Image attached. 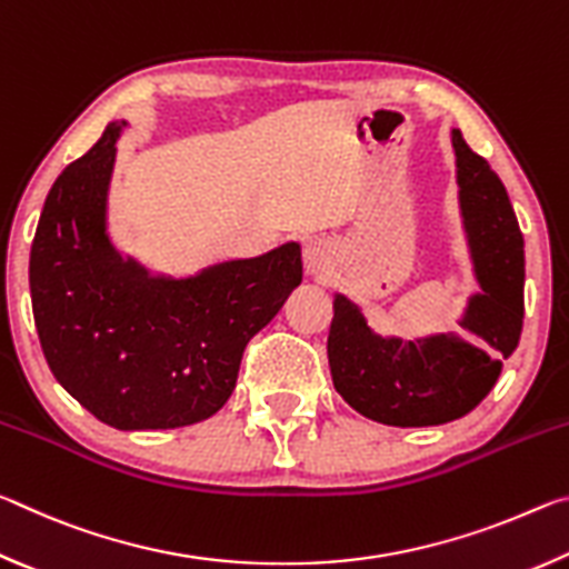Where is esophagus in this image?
<instances>
[{
  "label": "esophagus",
  "instance_id": "1",
  "mask_svg": "<svg viewBox=\"0 0 569 569\" xmlns=\"http://www.w3.org/2000/svg\"><path fill=\"white\" fill-rule=\"evenodd\" d=\"M303 263H306V271L321 278L331 271L333 266V258H331V248L329 243H323V240H311V243H306L303 248Z\"/></svg>",
  "mask_w": 569,
  "mask_h": 569
}]
</instances>
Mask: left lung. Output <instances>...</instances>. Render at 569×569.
Listing matches in <instances>:
<instances>
[{
	"instance_id": "left-lung-1",
	"label": "left lung",
	"mask_w": 569,
	"mask_h": 569,
	"mask_svg": "<svg viewBox=\"0 0 569 569\" xmlns=\"http://www.w3.org/2000/svg\"><path fill=\"white\" fill-rule=\"evenodd\" d=\"M461 216L481 293L461 329L441 341L381 339L351 301L336 296L329 331L333 387L363 417L389 427H435L465 417L499 379L525 319V240L489 162L451 132Z\"/></svg>"
}]
</instances>
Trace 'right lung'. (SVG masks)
<instances>
[{"mask_svg":"<svg viewBox=\"0 0 569 569\" xmlns=\"http://www.w3.org/2000/svg\"><path fill=\"white\" fill-rule=\"evenodd\" d=\"M120 124L70 162L44 200L30 253L34 326L54 379L122 431L203 421L236 389L246 343L301 283V246L186 281L150 278L104 233Z\"/></svg>","mask_w":569,"mask_h":569,"instance_id":"add662e5","label":"right lung"}]
</instances>
